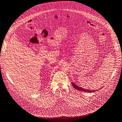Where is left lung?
Wrapping results in <instances>:
<instances>
[{"label":"left lung","instance_id":"1","mask_svg":"<svg viewBox=\"0 0 122 122\" xmlns=\"http://www.w3.org/2000/svg\"><path fill=\"white\" fill-rule=\"evenodd\" d=\"M72 86L75 88V89L78 90V91H80L82 92H96V90H86L85 88H83L81 87H79V86L76 85L74 83H72Z\"/></svg>","mask_w":122,"mask_h":122}]
</instances>
